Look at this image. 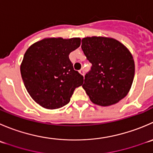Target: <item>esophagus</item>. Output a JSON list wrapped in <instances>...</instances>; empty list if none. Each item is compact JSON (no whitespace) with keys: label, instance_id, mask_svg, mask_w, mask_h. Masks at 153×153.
<instances>
[{"label":"esophagus","instance_id":"34e87169","mask_svg":"<svg viewBox=\"0 0 153 153\" xmlns=\"http://www.w3.org/2000/svg\"><path fill=\"white\" fill-rule=\"evenodd\" d=\"M79 73L81 74V75H82L83 76H84V69H81V70H79Z\"/></svg>","mask_w":153,"mask_h":153}]
</instances>
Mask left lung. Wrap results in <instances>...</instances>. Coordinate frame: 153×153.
<instances>
[{
  "instance_id": "8db88e82",
  "label": "left lung",
  "mask_w": 153,
  "mask_h": 153,
  "mask_svg": "<svg viewBox=\"0 0 153 153\" xmlns=\"http://www.w3.org/2000/svg\"><path fill=\"white\" fill-rule=\"evenodd\" d=\"M81 48L92 63L82 87L90 101L110 106L125 98L134 76V61L129 50L111 37H85Z\"/></svg>"
}]
</instances>
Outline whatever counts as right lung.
Segmentation results:
<instances>
[{"label": "right lung", "instance_id": "right-lung-1", "mask_svg": "<svg viewBox=\"0 0 153 153\" xmlns=\"http://www.w3.org/2000/svg\"><path fill=\"white\" fill-rule=\"evenodd\" d=\"M81 45L80 38H45L25 52L20 71L27 91L38 105L57 109L70 101L84 78L74 70L69 55Z\"/></svg>", "mask_w": 153, "mask_h": 153}]
</instances>
